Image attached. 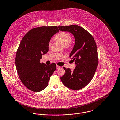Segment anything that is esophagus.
Wrapping results in <instances>:
<instances>
[{"label": "esophagus", "instance_id": "34e87169", "mask_svg": "<svg viewBox=\"0 0 120 120\" xmlns=\"http://www.w3.org/2000/svg\"><path fill=\"white\" fill-rule=\"evenodd\" d=\"M60 68H61L60 66H58V65H56V69H60Z\"/></svg>", "mask_w": 120, "mask_h": 120}]
</instances>
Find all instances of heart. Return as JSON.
I'll return each mask as SVG.
<instances>
[{
  "label": "heart",
  "instance_id": "1",
  "mask_svg": "<svg viewBox=\"0 0 120 120\" xmlns=\"http://www.w3.org/2000/svg\"><path fill=\"white\" fill-rule=\"evenodd\" d=\"M55 38L56 39L60 41L64 46H67L70 45L71 41L72 39L71 35L65 32H61L57 34ZM51 44V41L50 40L48 44L49 47H50Z\"/></svg>",
  "mask_w": 120,
  "mask_h": 120
}]
</instances>
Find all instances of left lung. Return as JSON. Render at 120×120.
I'll list each match as a JSON object with an SVG mask.
<instances>
[{
    "mask_svg": "<svg viewBox=\"0 0 120 120\" xmlns=\"http://www.w3.org/2000/svg\"><path fill=\"white\" fill-rule=\"evenodd\" d=\"M60 30L71 33L75 38V45L70 57L76 67L73 71L64 67L65 73L60 78L63 84L74 90L87 86L92 80L98 65L97 45L93 36L78 25L58 26Z\"/></svg>",
    "mask_w": 120,
    "mask_h": 120,
    "instance_id": "obj_1",
    "label": "left lung"
}]
</instances>
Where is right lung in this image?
<instances>
[{
    "label": "right lung",
    "instance_id": "right-lung-1",
    "mask_svg": "<svg viewBox=\"0 0 120 120\" xmlns=\"http://www.w3.org/2000/svg\"><path fill=\"white\" fill-rule=\"evenodd\" d=\"M58 32L56 26L34 28L25 34L19 45L15 58L17 71L23 85L33 92L44 89L56 69V64L47 65L40 61L49 51L51 38Z\"/></svg>",
    "mask_w": 120,
    "mask_h": 120
}]
</instances>
